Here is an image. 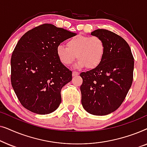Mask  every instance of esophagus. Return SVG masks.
Returning a JSON list of instances; mask_svg holds the SVG:
<instances>
[{"label":"esophagus","mask_w":147,"mask_h":147,"mask_svg":"<svg viewBox=\"0 0 147 147\" xmlns=\"http://www.w3.org/2000/svg\"><path fill=\"white\" fill-rule=\"evenodd\" d=\"M79 72H78V71H74L73 72H72V76H78L79 75Z\"/></svg>","instance_id":"obj_1"}]
</instances>
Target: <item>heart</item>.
Masks as SVG:
<instances>
[{
  "label": "heart",
  "mask_w": 147,
  "mask_h": 147,
  "mask_svg": "<svg viewBox=\"0 0 147 147\" xmlns=\"http://www.w3.org/2000/svg\"><path fill=\"white\" fill-rule=\"evenodd\" d=\"M66 45L67 47L59 45L56 48L58 59L65 66L73 63L77 57L76 67L94 69L100 65L105 54V44L98 36H75Z\"/></svg>",
  "instance_id": "heart-1"
}]
</instances>
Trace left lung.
Instances as JSON below:
<instances>
[{
	"instance_id": "8db88e82",
	"label": "left lung",
	"mask_w": 147,
	"mask_h": 147,
	"mask_svg": "<svg viewBox=\"0 0 147 147\" xmlns=\"http://www.w3.org/2000/svg\"><path fill=\"white\" fill-rule=\"evenodd\" d=\"M105 44V54L96 68L80 74L82 104L88 113L107 115L125 99L133 80L134 57L125 40L113 32L97 29L91 33Z\"/></svg>"
}]
</instances>
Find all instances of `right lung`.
<instances>
[{
	"label": "right lung",
	"instance_id": "obj_1",
	"mask_svg": "<svg viewBox=\"0 0 147 147\" xmlns=\"http://www.w3.org/2000/svg\"><path fill=\"white\" fill-rule=\"evenodd\" d=\"M76 35L51 24H43L22 36L11 56V84L22 106L38 114L55 111L61 88L72 79L56 48Z\"/></svg>",
	"mask_w": 147,
	"mask_h": 147
}]
</instances>
